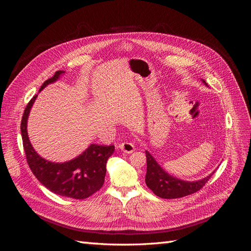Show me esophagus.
<instances>
[{
	"label": "esophagus",
	"instance_id": "obj_1",
	"mask_svg": "<svg viewBox=\"0 0 251 251\" xmlns=\"http://www.w3.org/2000/svg\"><path fill=\"white\" fill-rule=\"evenodd\" d=\"M119 149L123 151H125V153H126V154H131V153H133V151H135V146H134L133 142L126 141V142L120 143L119 144Z\"/></svg>",
	"mask_w": 251,
	"mask_h": 251
}]
</instances>
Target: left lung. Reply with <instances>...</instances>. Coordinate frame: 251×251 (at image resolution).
<instances>
[{
	"mask_svg": "<svg viewBox=\"0 0 251 251\" xmlns=\"http://www.w3.org/2000/svg\"><path fill=\"white\" fill-rule=\"evenodd\" d=\"M202 82L205 86L207 83L202 79ZM147 155V175H146V183L153 193L163 199H176L182 198L188 195H192L205 185V183L209 180L210 176L215 172H212L207 177H205L198 181H184L172 176L166 173L161 165L155 160L148 151H146Z\"/></svg>",
	"mask_w": 251,
	"mask_h": 251,
	"instance_id": "8db88e82",
	"label": "left lung"
}]
</instances>
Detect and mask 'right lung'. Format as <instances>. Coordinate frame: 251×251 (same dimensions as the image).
Segmentation results:
<instances>
[{
	"label": "right lung",
	"instance_id": "right-lung-1",
	"mask_svg": "<svg viewBox=\"0 0 251 251\" xmlns=\"http://www.w3.org/2000/svg\"><path fill=\"white\" fill-rule=\"evenodd\" d=\"M65 71H57L45 81L40 92L50 83L55 82ZM33 96L24 111L21 123V133L27 163L41 183L50 192L72 199H86L100 191L107 173L108 159L114 153V146L90 144L80 155L66 162H52L41 157L33 149L28 137L27 121L30 110L36 100Z\"/></svg>",
	"mask_w": 251,
	"mask_h": 251
}]
</instances>
